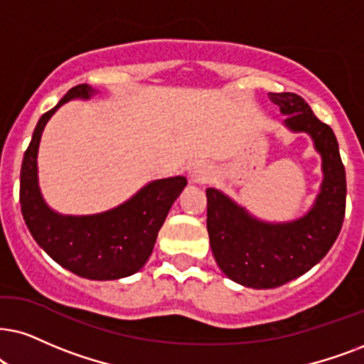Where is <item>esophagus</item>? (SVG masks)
Returning <instances> with one entry per match:
<instances>
[{
	"mask_svg": "<svg viewBox=\"0 0 364 364\" xmlns=\"http://www.w3.org/2000/svg\"><path fill=\"white\" fill-rule=\"evenodd\" d=\"M213 173L210 171V168L206 164H198V166L193 168V171L190 174L193 183H208Z\"/></svg>",
	"mask_w": 364,
	"mask_h": 364,
	"instance_id": "34e87169",
	"label": "esophagus"
}]
</instances>
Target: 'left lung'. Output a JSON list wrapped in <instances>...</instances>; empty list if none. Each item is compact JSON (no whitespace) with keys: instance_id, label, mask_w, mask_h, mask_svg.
Returning <instances> with one entry per match:
<instances>
[{"instance_id":"8db88e82","label":"left lung","mask_w":364,"mask_h":364,"mask_svg":"<svg viewBox=\"0 0 364 364\" xmlns=\"http://www.w3.org/2000/svg\"><path fill=\"white\" fill-rule=\"evenodd\" d=\"M269 99L287 116L284 127L312 139L323 181L311 208L289 222L257 218L220 190H206V228L216 264L233 282L252 289L279 287L319 264L341 232L346 210V171L333 129L297 94L270 92Z\"/></svg>"}]
</instances>
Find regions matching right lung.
Segmentation results:
<instances>
[{
	"label": "right lung",
	"mask_w": 364,
	"mask_h": 364,
	"mask_svg": "<svg viewBox=\"0 0 364 364\" xmlns=\"http://www.w3.org/2000/svg\"><path fill=\"white\" fill-rule=\"evenodd\" d=\"M90 85L73 87L36 124L21 164L20 203L31 237L52 259L90 280H116L139 272L153 254L159 228L186 186L185 176L149 181L124 203L95 215H62L50 208L38 183V148L43 129L68 100H89Z\"/></svg>",
	"instance_id": "add662e5"
}]
</instances>
